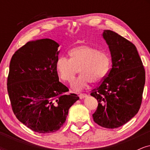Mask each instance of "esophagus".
Here are the masks:
<instances>
[{"label":"esophagus","mask_w":150,"mask_h":150,"mask_svg":"<svg viewBox=\"0 0 150 150\" xmlns=\"http://www.w3.org/2000/svg\"><path fill=\"white\" fill-rule=\"evenodd\" d=\"M79 97H80V98L81 99H84V98H86L88 97V95H87V94H85V93H82V94H80V95H79Z\"/></svg>","instance_id":"obj_1"}]
</instances>
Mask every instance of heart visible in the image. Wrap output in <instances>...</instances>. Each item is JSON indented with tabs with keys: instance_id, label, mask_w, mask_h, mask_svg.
<instances>
[{
	"instance_id": "heart-1",
	"label": "heart",
	"mask_w": 150,
	"mask_h": 150,
	"mask_svg": "<svg viewBox=\"0 0 150 150\" xmlns=\"http://www.w3.org/2000/svg\"><path fill=\"white\" fill-rule=\"evenodd\" d=\"M69 59L59 57L56 62V70L62 81L70 82L79 72L80 75L71 85L74 91L79 92L92 82L100 83L108 75L111 59L107 53L89 46H79L68 51Z\"/></svg>"
}]
</instances>
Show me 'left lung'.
<instances>
[{"mask_svg": "<svg viewBox=\"0 0 150 150\" xmlns=\"http://www.w3.org/2000/svg\"><path fill=\"white\" fill-rule=\"evenodd\" d=\"M102 37L108 46L112 67L91 96L98 101L94 121L106 128L125 124L140 109L145 83V71L135 46L111 30Z\"/></svg>", "mask_w": 150, "mask_h": 150, "instance_id": "1", "label": "left lung"}]
</instances>
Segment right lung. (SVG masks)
<instances>
[{
  "instance_id": "obj_1",
  "label": "right lung",
  "mask_w": 150,
  "mask_h": 150,
  "mask_svg": "<svg viewBox=\"0 0 150 150\" xmlns=\"http://www.w3.org/2000/svg\"><path fill=\"white\" fill-rule=\"evenodd\" d=\"M59 44L50 39L27 42L14 53L10 63L8 92L17 118L39 133L59 130L69 108L79 99L68 94L56 70Z\"/></svg>"
}]
</instances>
